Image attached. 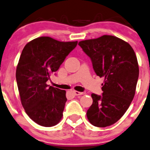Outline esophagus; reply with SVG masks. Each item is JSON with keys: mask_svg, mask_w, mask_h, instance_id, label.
<instances>
[{"mask_svg": "<svg viewBox=\"0 0 150 150\" xmlns=\"http://www.w3.org/2000/svg\"><path fill=\"white\" fill-rule=\"evenodd\" d=\"M73 93L74 94V95H83V92H78V91H74Z\"/></svg>", "mask_w": 150, "mask_h": 150, "instance_id": "obj_1", "label": "esophagus"}]
</instances>
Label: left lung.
I'll list each match as a JSON object with an SVG mask.
<instances>
[{
    "instance_id": "obj_1",
    "label": "left lung",
    "mask_w": 150,
    "mask_h": 150,
    "mask_svg": "<svg viewBox=\"0 0 150 150\" xmlns=\"http://www.w3.org/2000/svg\"><path fill=\"white\" fill-rule=\"evenodd\" d=\"M79 45L96 74L104 78L103 95L92 94L86 116L93 126H109L124 115L134 99L139 73L136 54L129 43L111 35L80 41Z\"/></svg>"
}]
</instances>
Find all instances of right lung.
<instances>
[{
  "label": "right lung",
  "mask_w": 150,
  "mask_h": 150,
  "mask_svg": "<svg viewBox=\"0 0 150 150\" xmlns=\"http://www.w3.org/2000/svg\"><path fill=\"white\" fill-rule=\"evenodd\" d=\"M78 42H60L40 37L24 46L16 78L21 105L33 121L45 127L58 124L67 100L66 91L46 84Z\"/></svg>",
  "instance_id": "right-lung-1"
}]
</instances>
